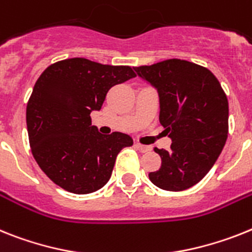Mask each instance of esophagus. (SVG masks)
<instances>
[{"label":"esophagus","instance_id":"34e87169","mask_svg":"<svg viewBox=\"0 0 252 252\" xmlns=\"http://www.w3.org/2000/svg\"><path fill=\"white\" fill-rule=\"evenodd\" d=\"M134 146H136V149L138 150V151H141V152H149L150 150H151V147H150V146L141 145V143H138V142H137Z\"/></svg>","mask_w":252,"mask_h":252}]
</instances>
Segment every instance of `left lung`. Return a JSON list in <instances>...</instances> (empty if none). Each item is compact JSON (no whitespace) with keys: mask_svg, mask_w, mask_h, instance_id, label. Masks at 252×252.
Returning <instances> with one entry per match:
<instances>
[{"mask_svg":"<svg viewBox=\"0 0 252 252\" xmlns=\"http://www.w3.org/2000/svg\"><path fill=\"white\" fill-rule=\"evenodd\" d=\"M155 87L158 120L172 138L170 150L155 147L161 166L150 181L165 191H185L201 181L220 155L228 137V100L209 69L179 59L134 67Z\"/></svg>","mask_w":252,"mask_h":252,"instance_id":"8db88e82","label":"left lung"}]
</instances>
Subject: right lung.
<instances>
[{"instance_id": "add662e5", "label": "right lung", "mask_w": 252, "mask_h": 252, "mask_svg": "<svg viewBox=\"0 0 252 252\" xmlns=\"http://www.w3.org/2000/svg\"><path fill=\"white\" fill-rule=\"evenodd\" d=\"M134 77L130 66L74 58L50 65L38 78L27 105L29 145L55 185L86 194L109 182L116 156L133 139L98 133L91 113L101 109L111 87Z\"/></svg>"}]
</instances>
